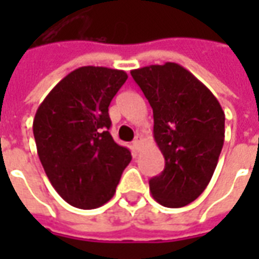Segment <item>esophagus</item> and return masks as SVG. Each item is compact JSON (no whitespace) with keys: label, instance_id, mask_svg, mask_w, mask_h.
I'll use <instances>...</instances> for the list:
<instances>
[{"label":"esophagus","instance_id":"34e87169","mask_svg":"<svg viewBox=\"0 0 259 259\" xmlns=\"http://www.w3.org/2000/svg\"><path fill=\"white\" fill-rule=\"evenodd\" d=\"M141 143H143V137H141L140 135H137L135 140H133V147H135L136 150H139L141 146Z\"/></svg>","mask_w":259,"mask_h":259}]
</instances>
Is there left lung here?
<instances>
[{
	"label": "left lung",
	"instance_id": "1",
	"mask_svg": "<svg viewBox=\"0 0 259 259\" xmlns=\"http://www.w3.org/2000/svg\"><path fill=\"white\" fill-rule=\"evenodd\" d=\"M154 113V139L165 169L150 179L161 205L180 208L198 198L215 172L225 140V112L217 97L175 62L130 72Z\"/></svg>",
	"mask_w": 259,
	"mask_h": 259
}]
</instances>
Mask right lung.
<instances>
[{
    "mask_svg": "<svg viewBox=\"0 0 259 259\" xmlns=\"http://www.w3.org/2000/svg\"><path fill=\"white\" fill-rule=\"evenodd\" d=\"M127 74L81 66L50 91L37 109L33 135L53 187L81 209L104 205L115 194L132 154L109 133L108 107Z\"/></svg>",
    "mask_w": 259,
    "mask_h": 259,
    "instance_id": "obj_1",
    "label": "right lung"
}]
</instances>
